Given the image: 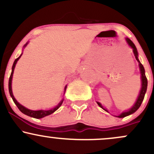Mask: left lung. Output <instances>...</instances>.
<instances>
[{
  "instance_id": "left-lung-1",
  "label": "left lung",
  "mask_w": 154,
  "mask_h": 154,
  "mask_svg": "<svg viewBox=\"0 0 154 154\" xmlns=\"http://www.w3.org/2000/svg\"><path fill=\"white\" fill-rule=\"evenodd\" d=\"M126 40H127V42H128V43L129 44V45H130V46L132 48V50H133V53H134V55H135V59L137 61H138V63H139L140 70V74H141V81H142V87H141V90H140V94L138 95V98H137V100H136L135 103L134 104L133 106H132L129 111L122 113L120 115L118 116V117H119V118L125 117V116L130 115V114L135 113V111L139 109V107L140 106L141 103H142L143 100V99H144V96H145V94H146V90H147V86H148V80H147V78H146V75H145L144 67H143V66L142 63L140 62L138 58H137L138 54H137V48H136L135 44L132 43V40H130L129 38H126ZM97 103L98 104V106H99L100 107H101L102 109H104L105 111H106L108 112V111L106 110V109H103V106H101V104H100L99 102H97Z\"/></svg>"
}]
</instances>
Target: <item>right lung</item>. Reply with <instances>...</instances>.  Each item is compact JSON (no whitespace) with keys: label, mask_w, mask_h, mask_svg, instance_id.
Listing matches in <instances>:
<instances>
[{"label":"right lung","mask_w":154,"mask_h":154,"mask_svg":"<svg viewBox=\"0 0 154 154\" xmlns=\"http://www.w3.org/2000/svg\"><path fill=\"white\" fill-rule=\"evenodd\" d=\"M26 43L25 45H24V47H25L26 45ZM22 54H21L20 56H19L17 59H15L14 62L13 63V66H12V71H11V74L10 75V77H9V80H8V91H9V93H10V95L11 97L12 98V99H13L14 102V103L17 105V106L18 107V109L20 110L23 114H26V115L29 116H31V117H33V118H35V119H40V118H43L44 116H46L48 115H50V114H53V113L54 112V111H56L61 106V104H62L63 100H61L60 103L58 104V106H56V107L54 108V109H51V110H48V111H44V110H39V111H32V110H29V109H26L24 106H23L21 105L20 103H19L18 102H17V100L15 99V98L14 97L13 95V93H12V89H11V81H12V77H13V74H14V68H15V66H16V63H17V61L20 59V57L22 56ZM66 86L65 87V91H66Z\"/></svg>","instance_id":"right-lung-1"}]
</instances>
